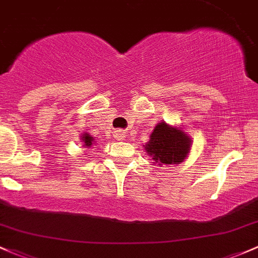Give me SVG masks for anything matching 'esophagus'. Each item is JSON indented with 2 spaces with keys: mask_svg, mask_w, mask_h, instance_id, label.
Here are the masks:
<instances>
[{
  "mask_svg": "<svg viewBox=\"0 0 258 258\" xmlns=\"http://www.w3.org/2000/svg\"><path fill=\"white\" fill-rule=\"evenodd\" d=\"M125 137H126V135H125V132H124V130L119 129V130H115V132H114V138L117 140H123Z\"/></svg>",
  "mask_w": 258,
  "mask_h": 258,
  "instance_id": "obj_1",
  "label": "esophagus"
}]
</instances>
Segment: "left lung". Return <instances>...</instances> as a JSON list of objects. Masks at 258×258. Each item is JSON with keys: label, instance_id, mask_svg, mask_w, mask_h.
Listing matches in <instances>:
<instances>
[{"label": "left lung", "instance_id": "8db88e82", "mask_svg": "<svg viewBox=\"0 0 258 258\" xmlns=\"http://www.w3.org/2000/svg\"><path fill=\"white\" fill-rule=\"evenodd\" d=\"M190 149V140L182 130L171 128L166 123L155 126L150 140L145 145L149 156L159 165L181 163L187 157Z\"/></svg>", "mask_w": 258, "mask_h": 258}]
</instances>
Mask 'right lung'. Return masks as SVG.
I'll return each mask as SVG.
<instances>
[{"instance_id": "right-lung-1", "label": "right lung", "mask_w": 258, "mask_h": 258, "mask_svg": "<svg viewBox=\"0 0 258 258\" xmlns=\"http://www.w3.org/2000/svg\"><path fill=\"white\" fill-rule=\"evenodd\" d=\"M82 141H84L85 145L87 146V148H90V146L92 145V143H93V138L91 137V135H88V134H84V135H82Z\"/></svg>"}]
</instances>
